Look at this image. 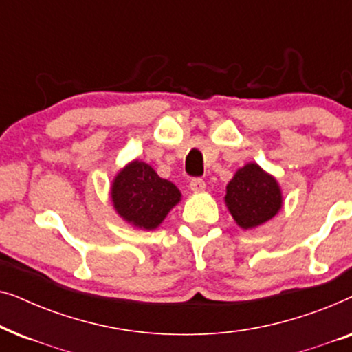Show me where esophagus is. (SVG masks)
<instances>
[{"instance_id":"1","label":"esophagus","mask_w":352,"mask_h":352,"mask_svg":"<svg viewBox=\"0 0 352 352\" xmlns=\"http://www.w3.org/2000/svg\"><path fill=\"white\" fill-rule=\"evenodd\" d=\"M190 190H194V192H201V190H205V187H206V184H205V181L201 179V177H194V179H190Z\"/></svg>"}]
</instances>
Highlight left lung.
<instances>
[{
    "label": "left lung",
    "instance_id": "8db88e82",
    "mask_svg": "<svg viewBox=\"0 0 352 352\" xmlns=\"http://www.w3.org/2000/svg\"><path fill=\"white\" fill-rule=\"evenodd\" d=\"M226 204L240 228L252 229L277 214L282 195L272 176L266 175L256 163H248L228 184Z\"/></svg>",
    "mask_w": 352,
    "mask_h": 352
}]
</instances>
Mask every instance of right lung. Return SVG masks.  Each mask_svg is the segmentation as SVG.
Here are the masks:
<instances>
[{"label":"right lung","instance_id":"1","mask_svg":"<svg viewBox=\"0 0 352 352\" xmlns=\"http://www.w3.org/2000/svg\"><path fill=\"white\" fill-rule=\"evenodd\" d=\"M179 200L177 187L162 179L144 162L129 163L112 184L115 210L123 219L141 229H155Z\"/></svg>","mask_w":352,"mask_h":352}]
</instances>
